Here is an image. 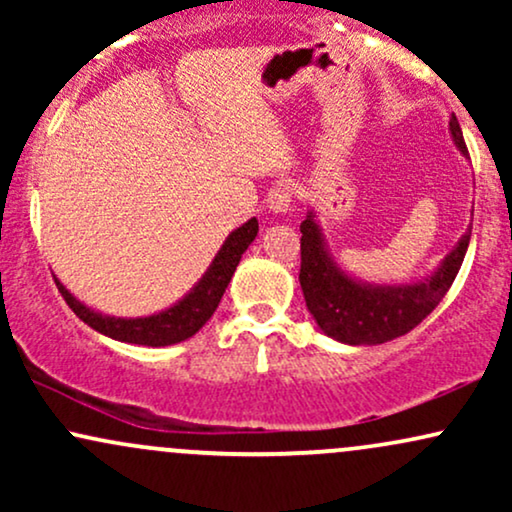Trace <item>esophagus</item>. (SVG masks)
<instances>
[{"mask_svg": "<svg viewBox=\"0 0 512 512\" xmlns=\"http://www.w3.org/2000/svg\"><path fill=\"white\" fill-rule=\"evenodd\" d=\"M293 199H296V190H293L291 182H279V185L269 190L267 207L276 211V214H286L291 209Z\"/></svg>", "mask_w": 512, "mask_h": 512, "instance_id": "esophagus-1", "label": "esophagus"}]
</instances>
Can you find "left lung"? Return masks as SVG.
Listing matches in <instances>:
<instances>
[{
	"instance_id": "1",
	"label": "left lung",
	"mask_w": 512,
	"mask_h": 512,
	"mask_svg": "<svg viewBox=\"0 0 512 512\" xmlns=\"http://www.w3.org/2000/svg\"><path fill=\"white\" fill-rule=\"evenodd\" d=\"M450 134L457 149L467 154L462 129L452 115ZM301 289L310 315L327 337L342 344H385L414 330L443 296L460 272L467 252L472 226L445 257L438 272L409 286H370L346 276L337 262L327 255L322 233L313 219V211L301 223Z\"/></svg>"
}]
</instances>
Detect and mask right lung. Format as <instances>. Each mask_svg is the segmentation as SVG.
Masks as SVG:
<instances>
[{"label": "right lung", "instance_id": "1", "mask_svg": "<svg viewBox=\"0 0 512 512\" xmlns=\"http://www.w3.org/2000/svg\"><path fill=\"white\" fill-rule=\"evenodd\" d=\"M257 231V219H250L248 223L236 228L231 236L226 238V243L221 245L219 255L214 257V262L209 264L207 274L199 279V284L187 293L182 301H178L173 308L163 310L158 315L149 317H110L93 313L91 308H86L84 303H79L69 293L60 281L55 279L57 289H60L62 298L67 301L69 308L74 310L79 320H84L88 327H93L96 332L105 334V337L117 339V342L127 344H142V346H168L178 344L190 339L192 334H197L207 325V320L214 315V310L219 308L223 291H226L228 281H231L233 272H236L240 257L248 250V245L255 240Z\"/></svg>", "mask_w": 512, "mask_h": 512}]
</instances>
